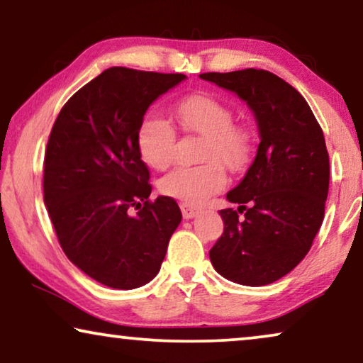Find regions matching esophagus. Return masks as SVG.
Instances as JSON below:
<instances>
[{
	"mask_svg": "<svg viewBox=\"0 0 363 363\" xmlns=\"http://www.w3.org/2000/svg\"><path fill=\"white\" fill-rule=\"evenodd\" d=\"M181 211H182L184 218H192V217H196L199 212H201V207L192 206V203H187V202H182Z\"/></svg>",
	"mask_w": 363,
	"mask_h": 363,
	"instance_id": "esophagus-1",
	"label": "esophagus"
}]
</instances>
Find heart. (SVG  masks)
<instances>
[{
	"label": "heart",
	"mask_w": 363,
	"mask_h": 363,
	"mask_svg": "<svg viewBox=\"0 0 363 363\" xmlns=\"http://www.w3.org/2000/svg\"><path fill=\"white\" fill-rule=\"evenodd\" d=\"M172 113L184 131L203 138L201 161L207 164L172 171L161 179L160 191L196 206L225 187L227 177L218 162L228 169H238L247 161L250 133L233 123L230 106L208 94L186 96L174 105ZM136 146L147 166L164 171L174 160L176 131L169 121L150 113L138 126Z\"/></svg>",
	"instance_id": "obj_1"
}]
</instances>
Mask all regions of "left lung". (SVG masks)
<instances>
[{"instance_id":"8db88e82","label":"left lung","mask_w":363,"mask_h":363,"mask_svg":"<svg viewBox=\"0 0 363 363\" xmlns=\"http://www.w3.org/2000/svg\"><path fill=\"white\" fill-rule=\"evenodd\" d=\"M199 77L237 94L257 118L259 143L248 171L220 211L223 233L208 257L233 283L278 281L308 255L324 220L329 152L308 101L268 70L207 72Z\"/></svg>"}]
</instances>
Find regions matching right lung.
<instances>
[{
	"label": "right lung",
	"instance_id": "add662e5",
	"mask_svg": "<svg viewBox=\"0 0 363 363\" xmlns=\"http://www.w3.org/2000/svg\"><path fill=\"white\" fill-rule=\"evenodd\" d=\"M184 79L106 69L70 96L49 135L44 203L50 222L70 262L108 288L150 283L181 223L174 199H150L136 131L152 101Z\"/></svg>",
	"mask_w": 363,
	"mask_h": 363
}]
</instances>
